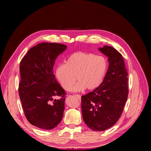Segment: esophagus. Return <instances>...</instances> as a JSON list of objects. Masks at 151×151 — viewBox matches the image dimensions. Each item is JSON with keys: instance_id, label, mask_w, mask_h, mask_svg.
Listing matches in <instances>:
<instances>
[{"instance_id": "esophagus-1", "label": "esophagus", "mask_w": 151, "mask_h": 151, "mask_svg": "<svg viewBox=\"0 0 151 151\" xmlns=\"http://www.w3.org/2000/svg\"><path fill=\"white\" fill-rule=\"evenodd\" d=\"M76 97H77V98L78 99H79V100H81V96L80 95H78V94H77V95H76Z\"/></svg>"}]
</instances>
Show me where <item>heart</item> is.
Listing matches in <instances>:
<instances>
[{"label": "heart", "mask_w": 151, "mask_h": 151, "mask_svg": "<svg viewBox=\"0 0 151 151\" xmlns=\"http://www.w3.org/2000/svg\"><path fill=\"white\" fill-rule=\"evenodd\" d=\"M107 69L108 62L104 57L77 52L67 58L65 65L56 68L55 76L65 91L71 90L76 80L78 83L72 88L73 92H79L85 88L93 91L102 83Z\"/></svg>", "instance_id": "b5f03b06"}]
</instances>
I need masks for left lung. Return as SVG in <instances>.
I'll use <instances>...</instances> for the list:
<instances>
[{
  "label": "left lung",
  "instance_id": "1",
  "mask_svg": "<svg viewBox=\"0 0 151 151\" xmlns=\"http://www.w3.org/2000/svg\"><path fill=\"white\" fill-rule=\"evenodd\" d=\"M98 49L108 58V70L98 88L81 97V108L87 126L94 131H103L120 117L127 100L129 86L122 55L111 47Z\"/></svg>",
  "mask_w": 151,
  "mask_h": 151
}]
</instances>
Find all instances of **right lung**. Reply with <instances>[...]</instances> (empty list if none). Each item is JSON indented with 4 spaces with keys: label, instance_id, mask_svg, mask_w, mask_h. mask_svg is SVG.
<instances>
[{
    "label": "right lung",
    "instance_id": "right-lung-1",
    "mask_svg": "<svg viewBox=\"0 0 151 151\" xmlns=\"http://www.w3.org/2000/svg\"><path fill=\"white\" fill-rule=\"evenodd\" d=\"M67 49L65 45L41 43L22 59L19 94L27 120L36 127L51 130L62 119L65 92L53 74L55 61ZM60 96V99H55Z\"/></svg>",
    "mask_w": 151,
    "mask_h": 151
}]
</instances>
